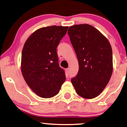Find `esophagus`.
I'll use <instances>...</instances> for the list:
<instances>
[{
	"label": "esophagus",
	"mask_w": 127,
	"mask_h": 127,
	"mask_svg": "<svg viewBox=\"0 0 127 127\" xmlns=\"http://www.w3.org/2000/svg\"><path fill=\"white\" fill-rule=\"evenodd\" d=\"M69 72H70V69H69L68 68H66V69H65V73H66L67 75H68V74Z\"/></svg>",
	"instance_id": "obj_1"
}]
</instances>
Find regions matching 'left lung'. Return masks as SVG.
I'll list each match as a JSON object with an SVG mask.
<instances>
[{
  "instance_id": "1",
  "label": "left lung",
  "mask_w": 127,
  "mask_h": 127,
  "mask_svg": "<svg viewBox=\"0 0 127 127\" xmlns=\"http://www.w3.org/2000/svg\"><path fill=\"white\" fill-rule=\"evenodd\" d=\"M68 34L79 64L72 84L78 95L94 98L104 90L111 77V46L100 32L88 24L70 27Z\"/></svg>"
}]
</instances>
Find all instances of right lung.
<instances>
[{
    "mask_svg": "<svg viewBox=\"0 0 127 127\" xmlns=\"http://www.w3.org/2000/svg\"><path fill=\"white\" fill-rule=\"evenodd\" d=\"M68 27L52 26L37 30L24 44L21 70L29 87L42 98L59 93L65 80L64 70L59 66L57 47Z\"/></svg>",
    "mask_w": 127,
    "mask_h": 127,
    "instance_id": "1",
    "label": "right lung"
}]
</instances>
